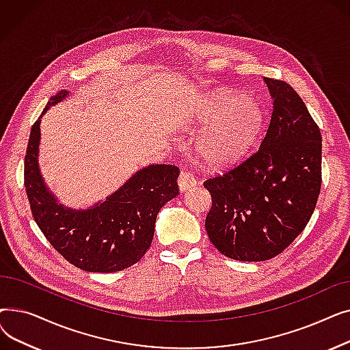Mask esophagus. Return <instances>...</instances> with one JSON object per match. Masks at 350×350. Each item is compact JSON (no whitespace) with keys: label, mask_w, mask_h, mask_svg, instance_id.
<instances>
[{"label":"esophagus","mask_w":350,"mask_h":350,"mask_svg":"<svg viewBox=\"0 0 350 350\" xmlns=\"http://www.w3.org/2000/svg\"><path fill=\"white\" fill-rule=\"evenodd\" d=\"M177 181H178L180 191H187L189 189H191V187H194L197 185L196 177L190 172H187V170H181Z\"/></svg>","instance_id":"esophagus-1"}]
</instances>
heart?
<instances>
[{"label": "heart", "mask_w": 350, "mask_h": 350, "mask_svg": "<svg viewBox=\"0 0 350 350\" xmlns=\"http://www.w3.org/2000/svg\"><path fill=\"white\" fill-rule=\"evenodd\" d=\"M186 123L206 127L197 139L203 161L214 169H227L254 150L264 131L265 113L255 98L221 92L196 103L189 110Z\"/></svg>", "instance_id": "obj_1"}]
</instances>
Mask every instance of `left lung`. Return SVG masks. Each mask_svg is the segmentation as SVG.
Masks as SVG:
<instances>
[{
  "instance_id": "8db88e82",
  "label": "left lung",
  "mask_w": 350,
  "mask_h": 350,
  "mask_svg": "<svg viewBox=\"0 0 350 350\" xmlns=\"http://www.w3.org/2000/svg\"><path fill=\"white\" fill-rule=\"evenodd\" d=\"M272 98L265 137L234 169L204 181L213 206L206 230L228 258L258 262L281 254L304 231L322 185V136L301 96L264 78Z\"/></svg>"
}]
</instances>
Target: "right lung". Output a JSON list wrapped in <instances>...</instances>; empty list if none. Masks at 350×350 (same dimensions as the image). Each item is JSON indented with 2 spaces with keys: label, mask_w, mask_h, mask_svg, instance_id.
I'll use <instances>...</instances> for the list:
<instances>
[{
  "label": "right lung",
  "mask_w": 350,
  "mask_h": 350,
  "mask_svg": "<svg viewBox=\"0 0 350 350\" xmlns=\"http://www.w3.org/2000/svg\"><path fill=\"white\" fill-rule=\"evenodd\" d=\"M68 90L51 98L31 129L25 154L24 185L35 223L64 258L88 272H116L136 264L149 250L160 208L178 194V167L152 164L86 210L58 204L40 172L41 118Z\"/></svg>",
  "instance_id": "add662e5"
}]
</instances>
